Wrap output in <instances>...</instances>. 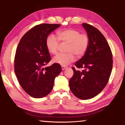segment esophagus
Instances as JSON below:
<instances>
[{"instance_id": "1", "label": "esophagus", "mask_w": 125, "mask_h": 125, "mask_svg": "<svg viewBox=\"0 0 125 125\" xmlns=\"http://www.w3.org/2000/svg\"><path fill=\"white\" fill-rule=\"evenodd\" d=\"M67 67H65V66H62V70H64V69H65L67 68Z\"/></svg>"}]
</instances>
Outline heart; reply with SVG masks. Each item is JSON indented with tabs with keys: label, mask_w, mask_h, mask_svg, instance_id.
Instances as JSON below:
<instances>
[{
	"label": "heart",
	"mask_w": 125,
	"mask_h": 125,
	"mask_svg": "<svg viewBox=\"0 0 125 125\" xmlns=\"http://www.w3.org/2000/svg\"><path fill=\"white\" fill-rule=\"evenodd\" d=\"M60 41L68 43V53H59L53 58V62L62 66L67 65L75 60V54L78 58L82 57L87 51L89 39L85 33H80L74 29H65L57 32V36L50 34L46 40V45L48 52L56 54L60 46Z\"/></svg>",
	"instance_id": "b5f03b06"
}]
</instances>
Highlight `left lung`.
I'll list each match as a JSON object with an SVG mask.
<instances>
[{
	"mask_svg": "<svg viewBox=\"0 0 125 125\" xmlns=\"http://www.w3.org/2000/svg\"><path fill=\"white\" fill-rule=\"evenodd\" d=\"M89 39L88 48L75 62L80 72L73 67L74 74L69 82L73 94L80 99L87 100L98 95L106 85L113 68V55L106 40L99 30L83 23Z\"/></svg>",
	"mask_w": 125,
	"mask_h": 125,
	"instance_id": "8db88e82",
	"label": "left lung"
}]
</instances>
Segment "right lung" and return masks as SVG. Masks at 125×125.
Listing matches in <instances>:
<instances>
[{"instance_id": "1", "label": "right lung", "mask_w": 125, "mask_h": 125, "mask_svg": "<svg viewBox=\"0 0 125 125\" xmlns=\"http://www.w3.org/2000/svg\"><path fill=\"white\" fill-rule=\"evenodd\" d=\"M60 26L50 24L36 25L23 36L17 47L15 73L21 86L33 98L47 95L52 90L55 78L62 71L61 65L57 63L43 68L51 61L46 39Z\"/></svg>"}]
</instances>
